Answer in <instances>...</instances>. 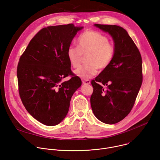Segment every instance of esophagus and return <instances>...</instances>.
<instances>
[{
	"mask_svg": "<svg viewBox=\"0 0 160 160\" xmlns=\"http://www.w3.org/2000/svg\"><path fill=\"white\" fill-rule=\"evenodd\" d=\"M82 83L83 84H89L90 83V81L89 80H83Z\"/></svg>",
	"mask_w": 160,
	"mask_h": 160,
	"instance_id": "obj_1",
	"label": "esophagus"
}]
</instances>
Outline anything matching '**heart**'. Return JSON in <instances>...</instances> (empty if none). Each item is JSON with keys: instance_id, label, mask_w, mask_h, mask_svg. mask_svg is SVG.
<instances>
[{"instance_id": "1", "label": "heart", "mask_w": 160, "mask_h": 160, "mask_svg": "<svg viewBox=\"0 0 160 160\" xmlns=\"http://www.w3.org/2000/svg\"><path fill=\"white\" fill-rule=\"evenodd\" d=\"M78 47L72 45L67 51L68 59L73 68H78L87 56V64L75 71V74L82 79H88L95 75L98 68L106 69L112 62L115 54V46L109 41L107 36L101 33L88 30L78 38Z\"/></svg>"}]
</instances>
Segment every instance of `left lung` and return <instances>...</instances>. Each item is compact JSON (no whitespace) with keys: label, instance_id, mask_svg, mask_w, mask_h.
<instances>
[{"label":"left lung","instance_id":"1","mask_svg":"<svg viewBox=\"0 0 160 160\" xmlns=\"http://www.w3.org/2000/svg\"><path fill=\"white\" fill-rule=\"evenodd\" d=\"M94 25L112 37L115 54L109 66L91 81L94 88L91 108L101 122L115 124L128 115L135 104L142 83V58L124 28L117 25Z\"/></svg>","mask_w":160,"mask_h":160}]
</instances>
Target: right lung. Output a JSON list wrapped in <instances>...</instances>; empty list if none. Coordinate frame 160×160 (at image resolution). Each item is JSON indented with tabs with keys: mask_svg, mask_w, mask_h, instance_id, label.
<instances>
[{
	"mask_svg": "<svg viewBox=\"0 0 160 160\" xmlns=\"http://www.w3.org/2000/svg\"><path fill=\"white\" fill-rule=\"evenodd\" d=\"M83 27L72 23L47 27L30 40L17 67L19 94L30 115L43 125L59 124L66 116L81 79L71 70L67 51ZM70 76L68 81L62 80Z\"/></svg>",
	"mask_w": 160,
	"mask_h": 160,
	"instance_id": "obj_1",
	"label": "right lung"
}]
</instances>
